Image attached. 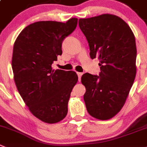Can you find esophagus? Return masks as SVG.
Listing matches in <instances>:
<instances>
[{
    "mask_svg": "<svg viewBox=\"0 0 147 147\" xmlns=\"http://www.w3.org/2000/svg\"><path fill=\"white\" fill-rule=\"evenodd\" d=\"M77 75H78V77H79V81H80L81 80V77H82V76L83 75V73L77 72Z\"/></svg>",
    "mask_w": 147,
    "mask_h": 147,
    "instance_id": "obj_1",
    "label": "esophagus"
}]
</instances>
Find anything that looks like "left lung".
<instances>
[{
	"label": "left lung",
	"mask_w": 147,
	"mask_h": 147,
	"mask_svg": "<svg viewBox=\"0 0 147 147\" xmlns=\"http://www.w3.org/2000/svg\"><path fill=\"white\" fill-rule=\"evenodd\" d=\"M92 59L98 58L99 76L86 73L82 83L86 110L99 120L114 117L124 105L136 74V46L130 26L121 18L102 14L79 19Z\"/></svg>",
	"instance_id": "8db88e82"
}]
</instances>
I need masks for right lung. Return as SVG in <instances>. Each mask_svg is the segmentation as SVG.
I'll list each match as a JSON object with an SVG mask.
<instances>
[{
  "label": "right lung",
  "mask_w": 147,
  "mask_h": 147,
  "mask_svg": "<svg viewBox=\"0 0 147 147\" xmlns=\"http://www.w3.org/2000/svg\"><path fill=\"white\" fill-rule=\"evenodd\" d=\"M78 19L65 23L42 21L28 25L14 42L12 69L16 88L33 115L47 123L62 121L78 82L76 73L52 68L62 55V42L74 31Z\"/></svg>",
  "instance_id": "add662e5"
}]
</instances>
